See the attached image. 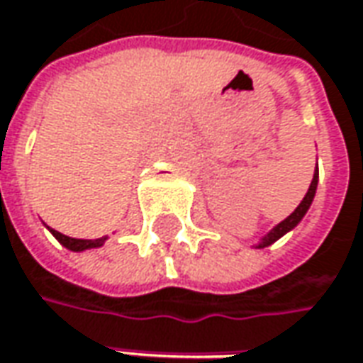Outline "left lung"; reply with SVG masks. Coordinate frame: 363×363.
I'll return each mask as SVG.
<instances>
[{
	"label": "left lung",
	"instance_id": "left-lung-1",
	"mask_svg": "<svg viewBox=\"0 0 363 363\" xmlns=\"http://www.w3.org/2000/svg\"><path fill=\"white\" fill-rule=\"evenodd\" d=\"M318 182H319V170L315 167V172H313V179H311V184H309V189H307L306 196H303V201L297 205L294 213L287 217V219H283L281 223H277L267 235H263L261 239H259V243L253 245L255 249H263V247H269V245H273L277 239H281L283 235H287L289 231H294L295 227L301 223V219L306 217V213L309 211V206L313 203V196H315V191H318Z\"/></svg>",
	"mask_w": 363,
	"mask_h": 363
}]
</instances>
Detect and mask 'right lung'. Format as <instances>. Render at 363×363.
Masks as SVG:
<instances>
[{"label": "right lung", "mask_w": 363, "mask_h": 363, "mask_svg": "<svg viewBox=\"0 0 363 363\" xmlns=\"http://www.w3.org/2000/svg\"><path fill=\"white\" fill-rule=\"evenodd\" d=\"M52 235L56 237L60 243L64 245L66 249L69 251H74V253H80V251H86V249H98V247H102V245L106 243L108 237H100V239H72V237H66V235H62L56 229H50Z\"/></svg>", "instance_id": "right-lung-1"}]
</instances>
